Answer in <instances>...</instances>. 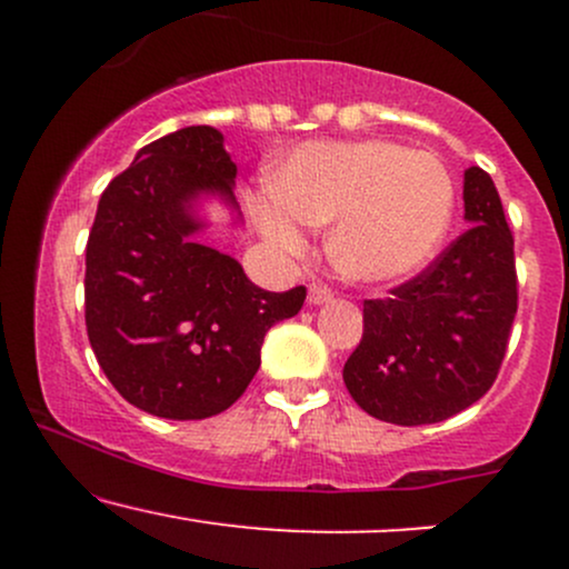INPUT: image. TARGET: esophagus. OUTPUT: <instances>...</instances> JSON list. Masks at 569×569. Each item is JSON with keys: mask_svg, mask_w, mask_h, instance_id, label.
<instances>
[{"mask_svg": "<svg viewBox=\"0 0 569 569\" xmlns=\"http://www.w3.org/2000/svg\"><path fill=\"white\" fill-rule=\"evenodd\" d=\"M331 297H335V291H331L326 283H310V289H307V299H310V305H323L329 302Z\"/></svg>", "mask_w": 569, "mask_h": 569, "instance_id": "34e87169", "label": "esophagus"}]
</instances>
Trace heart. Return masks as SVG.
Instances as JSON below:
<instances>
[{
    "label": "heart",
    "instance_id": "heart-1",
    "mask_svg": "<svg viewBox=\"0 0 569 569\" xmlns=\"http://www.w3.org/2000/svg\"><path fill=\"white\" fill-rule=\"evenodd\" d=\"M259 224L272 243L302 246L291 219L331 227L337 270L363 283L409 278L439 251L455 213L452 176L439 158L393 141L305 143L272 173Z\"/></svg>",
    "mask_w": 569,
    "mask_h": 569
}]
</instances>
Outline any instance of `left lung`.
Here are the masks:
<instances>
[{
  "label": "left lung",
  "instance_id": "1",
  "mask_svg": "<svg viewBox=\"0 0 569 569\" xmlns=\"http://www.w3.org/2000/svg\"><path fill=\"white\" fill-rule=\"evenodd\" d=\"M468 230L426 270L363 299V337L342 377L352 401L393 426H430L492 388L519 307L513 232L492 176L466 171Z\"/></svg>",
  "mask_w": 569,
  "mask_h": 569
}]
</instances>
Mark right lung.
Wrapping results in <instances>:
<instances>
[{
    "instance_id": "add662e5",
    "label": "right lung",
    "mask_w": 569,
    "mask_h": 569,
    "mask_svg": "<svg viewBox=\"0 0 569 569\" xmlns=\"http://www.w3.org/2000/svg\"><path fill=\"white\" fill-rule=\"evenodd\" d=\"M234 162L211 126L147 143L109 181L84 248V326L98 367L128 403L166 420H206L246 393L270 326L307 289L253 286L243 267L194 238L198 192L232 198Z\"/></svg>"
}]
</instances>
